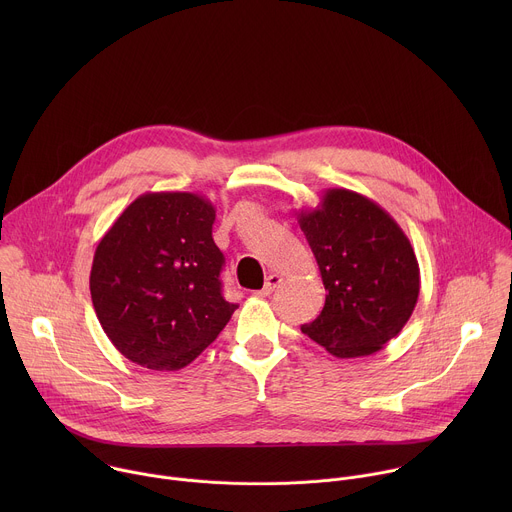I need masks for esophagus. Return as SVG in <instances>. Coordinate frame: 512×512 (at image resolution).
I'll return each instance as SVG.
<instances>
[{
    "mask_svg": "<svg viewBox=\"0 0 512 512\" xmlns=\"http://www.w3.org/2000/svg\"><path fill=\"white\" fill-rule=\"evenodd\" d=\"M279 283H281V275L271 273V275L265 279V285H263V289L259 291V296H269V294H273L275 287H277Z\"/></svg>",
    "mask_w": 512,
    "mask_h": 512,
    "instance_id": "1",
    "label": "esophagus"
}]
</instances>
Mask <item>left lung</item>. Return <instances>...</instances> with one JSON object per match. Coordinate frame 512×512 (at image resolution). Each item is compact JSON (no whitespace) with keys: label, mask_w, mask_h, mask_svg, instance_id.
Here are the masks:
<instances>
[{"label":"left lung","mask_w":512,"mask_h":512,"mask_svg":"<svg viewBox=\"0 0 512 512\" xmlns=\"http://www.w3.org/2000/svg\"><path fill=\"white\" fill-rule=\"evenodd\" d=\"M298 223L328 291L320 316L302 332L338 358L381 350L417 304L419 265L409 239L377 202L346 188L326 190Z\"/></svg>","instance_id":"left-lung-1"}]
</instances>
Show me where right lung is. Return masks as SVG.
Listing matches in <instances>:
<instances>
[{
	"instance_id": "add662e5",
	"label": "right lung",
	"mask_w": 512,
	"mask_h": 512,
	"mask_svg": "<svg viewBox=\"0 0 512 512\" xmlns=\"http://www.w3.org/2000/svg\"><path fill=\"white\" fill-rule=\"evenodd\" d=\"M214 212L192 192H148L97 245V318L113 346L145 369H184L237 310L223 296L225 257L212 241Z\"/></svg>"
}]
</instances>
